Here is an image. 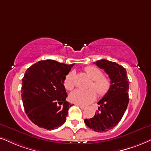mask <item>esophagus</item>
<instances>
[{
  "label": "esophagus",
  "instance_id": "esophagus-1",
  "mask_svg": "<svg viewBox=\"0 0 151 151\" xmlns=\"http://www.w3.org/2000/svg\"><path fill=\"white\" fill-rule=\"evenodd\" d=\"M76 104V105H77V106H79V107L81 109L83 110V109H86V106H85L81 105V104Z\"/></svg>",
  "mask_w": 151,
  "mask_h": 151
}]
</instances>
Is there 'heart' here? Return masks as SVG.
Segmentation results:
<instances>
[{
    "instance_id": "b5f03b06",
    "label": "heart",
    "mask_w": 151,
    "mask_h": 151,
    "mask_svg": "<svg viewBox=\"0 0 151 151\" xmlns=\"http://www.w3.org/2000/svg\"><path fill=\"white\" fill-rule=\"evenodd\" d=\"M85 72L92 83L90 85L91 88L94 89L100 96H104L109 91L111 87V81L107 77L102 75V72L94 66H88L85 68ZM74 72H71L66 75L64 79V86L68 91H71L74 87ZM93 89L88 91H81L77 89L72 91L69 95L70 102L75 104L86 105L92 102L96 98V93Z\"/></svg>"
}]
</instances>
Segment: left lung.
I'll use <instances>...</instances> for the list:
<instances>
[{
	"label": "left lung",
	"mask_w": 151,
	"mask_h": 151,
	"mask_svg": "<svg viewBox=\"0 0 151 151\" xmlns=\"http://www.w3.org/2000/svg\"><path fill=\"white\" fill-rule=\"evenodd\" d=\"M103 69L111 80L109 92L98 102V111L93 118L85 119L89 128L104 132L114 128L125 114L129 102V79L125 68L115 62L102 59L95 62Z\"/></svg>",
	"instance_id": "obj_1"
}]
</instances>
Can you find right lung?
Segmentation results:
<instances>
[{"label":"right lung","instance_id":"add662e5","mask_svg":"<svg viewBox=\"0 0 151 151\" xmlns=\"http://www.w3.org/2000/svg\"><path fill=\"white\" fill-rule=\"evenodd\" d=\"M73 65L40 60L26 71L21 89L23 104L28 118L38 127L52 130L65 122L72 105L66 101L63 83Z\"/></svg>","mask_w":151,"mask_h":151}]
</instances>
